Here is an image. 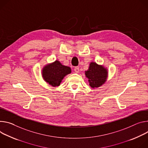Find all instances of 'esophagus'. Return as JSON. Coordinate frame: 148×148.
Instances as JSON below:
<instances>
[{
	"label": "esophagus",
	"mask_w": 148,
	"mask_h": 148,
	"mask_svg": "<svg viewBox=\"0 0 148 148\" xmlns=\"http://www.w3.org/2000/svg\"><path fill=\"white\" fill-rule=\"evenodd\" d=\"M74 71H75V72L76 73H78L79 71V67H78V66H76V67L75 68V69H74Z\"/></svg>",
	"instance_id": "esophagus-1"
}]
</instances>
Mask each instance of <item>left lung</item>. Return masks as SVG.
Wrapping results in <instances>:
<instances>
[{
    "instance_id": "left-lung-1",
    "label": "left lung",
    "mask_w": 148,
    "mask_h": 148,
    "mask_svg": "<svg viewBox=\"0 0 148 148\" xmlns=\"http://www.w3.org/2000/svg\"><path fill=\"white\" fill-rule=\"evenodd\" d=\"M85 75L89 79L90 86L92 88H95L101 86L105 82L108 72L102 66L92 62L89 69L85 72Z\"/></svg>"
}]
</instances>
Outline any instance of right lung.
Returning a JSON list of instances; mask_svg holds the SVG:
<instances>
[{
  "mask_svg": "<svg viewBox=\"0 0 148 148\" xmlns=\"http://www.w3.org/2000/svg\"><path fill=\"white\" fill-rule=\"evenodd\" d=\"M71 73L69 67L62 65L58 60L46 65L42 71L43 77L45 81L53 86H59L63 77Z\"/></svg>",
  "mask_w": 148,
  "mask_h": 148,
  "instance_id": "add662e5",
  "label": "right lung"
}]
</instances>
